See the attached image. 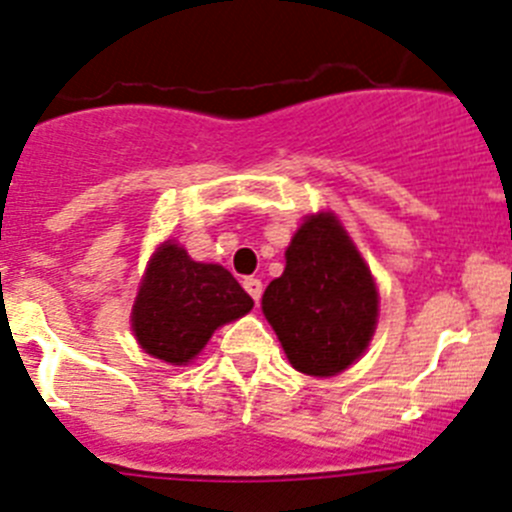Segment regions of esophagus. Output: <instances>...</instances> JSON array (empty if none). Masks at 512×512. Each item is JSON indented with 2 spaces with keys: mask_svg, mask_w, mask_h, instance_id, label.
<instances>
[{
  "mask_svg": "<svg viewBox=\"0 0 512 512\" xmlns=\"http://www.w3.org/2000/svg\"><path fill=\"white\" fill-rule=\"evenodd\" d=\"M242 285H245V290L252 296V301L260 303V296H262V283H260V280H257V278H245V283H242Z\"/></svg>",
  "mask_w": 512,
  "mask_h": 512,
  "instance_id": "1",
  "label": "esophagus"
}]
</instances>
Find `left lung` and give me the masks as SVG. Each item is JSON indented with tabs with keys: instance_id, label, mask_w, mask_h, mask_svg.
I'll return each instance as SVG.
<instances>
[{
	"instance_id": "obj_1",
	"label": "left lung",
	"mask_w": 512,
	"mask_h": 512,
	"mask_svg": "<svg viewBox=\"0 0 512 512\" xmlns=\"http://www.w3.org/2000/svg\"><path fill=\"white\" fill-rule=\"evenodd\" d=\"M262 313L298 372L331 377L362 357L377 326V288L334 214L303 219L283 275L265 288Z\"/></svg>"
}]
</instances>
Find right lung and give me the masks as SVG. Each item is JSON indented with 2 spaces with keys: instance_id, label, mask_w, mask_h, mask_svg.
<instances>
[{
  "instance_id": "obj_1",
  "label": "right lung",
  "mask_w": 512,
  "mask_h": 512,
  "mask_svg": "<svg viewBox=\"0 0 512 512\" xmlns=\"http://www.w3.org/2000/svg\"><path fill=\"white\" fill-rule=\"evenodd\" d=\"M255 306L227 267L196 262L176 242H163L147 262L132 306V331L147 354L188 365L219 326Z\"/></svg>"
}]
</instances>
